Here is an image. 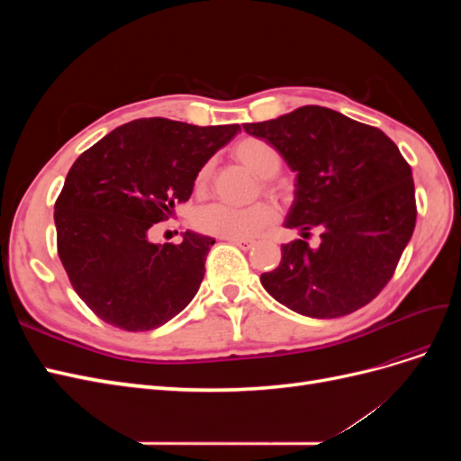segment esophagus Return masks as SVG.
<instances>
[{
    "label": "esophagus",
    "instance_id": "34e87169",
    "mask_svg": "<svg viewBox=\"0 0 461 461\" xmlns=\"http://www.w3.org/2000/svg\"><path fill=\"white\" fill-rule=\"evenodd\" d=\"M229 242L230 244H234V246H239L240 249H249V248H254V240H249V239H229Z\"/></svg>",
    "mask_w": 461,
    "mask_h": 461
}]
</instances>
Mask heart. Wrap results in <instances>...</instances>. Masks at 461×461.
<instances>
[{
  "label": "heart",
  "mask_w": 461,
  "mask_h": 461,
  "mask_svg": "<svg viewBox=\"0 0 461 461\" xmlns=\"http://www.w3.org/2000/svg\"><path fill=\"white\" fill-rule=\"evenodd\" d=\"M234 158L242 161L256 176L263 178V188H273L267 178H273L283 167V156L273 144L261 138L246 136L232 146ZM212 178V163H205L196 175L198 192H203ZM278 212L273 203L258 202L249 207H230L225 203H212L200 209L196 215V227L203 234L217 236V239H252L265 227L273 225Z\"/></svg>",
  "instance_id": "heart-1"
}]
</instances>
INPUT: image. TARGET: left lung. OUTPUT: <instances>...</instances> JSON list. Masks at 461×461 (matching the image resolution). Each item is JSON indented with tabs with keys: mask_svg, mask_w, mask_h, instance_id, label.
<instances>
[{
	"mask_svg": "<svg viewBox=\"0 0 461 461\" xmlns=\"http://www.w3.org/2000/svg\"><path fill=\"white\" fill-rule=\"evenodd\" d=\"M244 131L273 144L296 178L285 225L308 239L281 246L278 267L261 275L292 312L332 319L364 308L393 278L417 219L411 167L376 127L339 111L303 105Z\"/></svg>",
	"mask_w": 461,
	"mask_h": 461,
	"instance_id": "left-lung-1",
	"label": "left lung"
}]
</instances>
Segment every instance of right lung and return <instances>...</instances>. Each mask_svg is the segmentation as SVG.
Wrapping results in <instances>:
<instances>
[{
  "instance_id": "right-lung-1",
  "label": "right lung",
  "mask_w": 461,
  "mask_h": 461,
  "mask_svg": "<svg viewBox=\"0 0 461 461\" xmlns=\"http://www.w3.org/2000/svg\"><path fill=\"white\" fill-rule=\"evenodd\" d=\"M240 124L136 119L95 142L73 163L55 202L58 254L80 300L105 323L151 330L196 296L209 236L153 244V222L188 202L198 171Z\"/></svg>"
}]
</instances>
